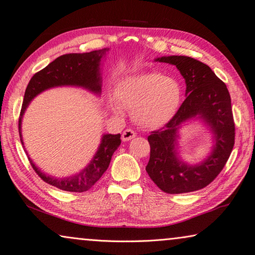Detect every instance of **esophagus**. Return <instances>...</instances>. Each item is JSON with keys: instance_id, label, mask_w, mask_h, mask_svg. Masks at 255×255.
Here are the masks:
<instances>
[{"instance_id": "esophagus-1", "label": "esophagus", "mask_w": 255, "mask_h": 255, "mask_svg": "<svg viewBox=\"0 0 255 255\" xmlns=\"http://www.w3.org/2000/svg\"><path fill=\"white\" fill-rule=\"evenodd\" d=\"M134 137H136V132H134L133 130H131V129H126L122 134V139L123 141H129V140L133 139Z\"/></svg>"}]
</instances>
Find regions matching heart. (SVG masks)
I'll return each mask as SVG.
<instances>
[{"label":"heart","mask_w":255,"mask_h":255,"mask_svg":"<svg viewBox=\"0 0 255 255\" xmlns=\"http://www.w3.org/2000/svg\"><path fill=\"white\" fill-rule=\"evenodd\" d=\"M115 96L122 105L131 110L132 121L144 129L164 126L175 115L182 102V88L175 79L155 71L125 75L115 86ZM111 110L121 113L116 103Z\"/></svg>","instance_id":"b5f03b06"}]
</instances>
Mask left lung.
Returning <instances> with one entry per match:
<instances>
[{
    "instance_id": "left-lung-1",
    "label": "left lung",
    "mask_w": 255,
    "mask_h": 255,
    "mask_svg": "<svg viewBox=\"0 0 255 255\" xmlns=\"http://www.w3.org/2000/svg\"><path fill=\"white\" fill-rule=\"evenodd\" d=\"M175 66L185 80L186 99L163 128L148 137L150 160L145 171L161 191L182 194L198 191L213 182L235 144V123L231 99L226 84L207 64L186 56H163L154 59ZM199 120L212 133L213 148L198 164L184 161L178 149L179 129Z\"/></svg>"
}]
</instances>
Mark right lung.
<instances>
[{
  "instance_id": "1",
  "label": "right lung",
  "mask_w": 255,
  "mask_h": 255,
  "mask_svg": "<svg viewBox=\"0 0 255 255\" xmlns=\"http://www.w3.org/2000/svg\"><path fill=\"white\" fill-rule=\"evenodd\" d=\"M108 51H110L108 48H104V49L91 52L68 53V55L60 56L30 79L25 91L24 102L18 121L20 142L23 144L27 155H28V152L24 145L23 134H21V122H23L24 114L30 102L42 92L53 88H61V86L80 88L100 96L102 93L103 82L102 60L105 58ZM121 133H104L92 160L82 170L68 176L56 177L48 175L32 162L29 155L28 160L32 169L46 183L62 189V191L82 193L89 191L104 174L111 163L114 152L121 145Z\"/></svg>"
}]
</instances>
